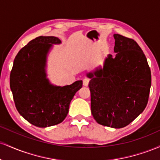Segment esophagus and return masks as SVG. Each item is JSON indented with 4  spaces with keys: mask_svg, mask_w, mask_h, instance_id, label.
<instances>
[{
    "mask_svg": "<svg viewBox=\"0 0 160 160\" xmlns=\"http://www.w3.org/2000/svg\"><path fill=\"white\" fill-rule=\"evenodd\" d=\"M89 80L88 78H84L83 80H82V84H83V86H87L89 85Z\"/></svg>",
    "mask_w": 160,
    "mask_h": 160,
    "instance_id": "esophagus-1",
    "label": "esophagus"
}]
</instances>
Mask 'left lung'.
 <instances>
[{
  "mask_svg": "<svg viewBox=\"0 0 160 160\" xmlns=\"http://www.w3.org/2000/svg\"><path fill=\"white\" fill-rule=\"evenodd\" d=\"M114 58L109 54L103 68L88 73L91 79V112L98 123L120 128L146 108L151 72L145 55L133 39L113 34Z\"/></svg>",
  "mask_w": 160,
  "mask_h": 160,
  "instance_id": "left-lung-1",
  "label": "left lung"
}]
</instances>
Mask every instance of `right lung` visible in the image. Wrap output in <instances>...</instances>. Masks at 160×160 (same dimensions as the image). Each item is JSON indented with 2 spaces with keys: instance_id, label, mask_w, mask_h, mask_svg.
<instances>
[{
  "instance_id": "obj_1",
  "label": "right lung",
  "mask_w": 160,
  "mask_h": 160,
  "mask_svg": "<svg viewBox=\"0 0 160 160\" xmlns=\"http://www.w3.org/2000/svg\"><path fill=\"white\" fill-rule=\"evenodd\" d=\"M56 37L40 36L31 40L16 55L10 72V85L16 109L28 122L40 128L57 125L65 119L82 80L57 86L47 78V57Z\"/></svg>"
}]
</instances>
